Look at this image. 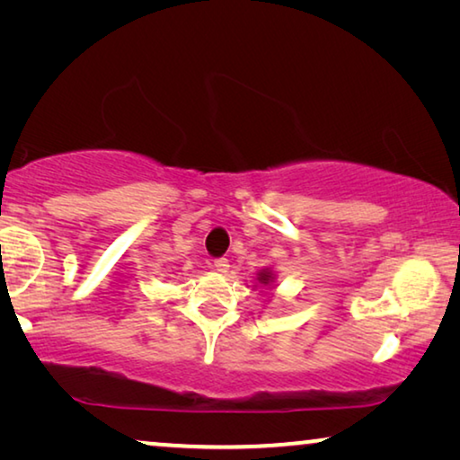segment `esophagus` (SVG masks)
Returning a JSON list of instances; mask_svg holds the SVG:
<instances>
[{
  "label": "esophagus",
  "mask_w": 460,
  "mask_h": 460,
  "mask_svg": "<svg viewBox=\"0 0 460 460\" xmlns=\"http://www.w3.org/2000/svg\"><path fill=\"white\" fill-rule=\"evenodd\" d=\"M215 270L221 271V274H227L229 260H227V258H217V260H215Z\"/></svg>",
  "instance_id": "34e87169"
}]
</instances>
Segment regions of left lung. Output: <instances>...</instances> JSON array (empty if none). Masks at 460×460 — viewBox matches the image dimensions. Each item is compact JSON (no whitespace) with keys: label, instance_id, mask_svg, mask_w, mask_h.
Returning a JSON list of instances; mask_svg holds the SVG:
<instances>
[{"label":"left lung","instance_id":"left-lung-1","mask_svg":"<svg viewBox=\"0 0 460 460\" xmlns=\"http://www.w3.org/2000/svg\"><path fill=\"white\" fill-rule=\"evenodd\" d=\"M260 282L261 284H268L270 282V279H271V274H270V271H260Z\"/></svg>","mask_w":460,"mask_h":460}]
</instances>
